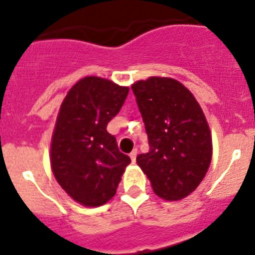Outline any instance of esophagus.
Masks as SVG:
<instances>
[{"label":"esophagus","mask_w":255,"mask_h":255,"mask_svg":"<svg viewBox=\"0 0 255 255\" xmlns=\"http://www.w3.org/2000/svg\"><path fill=\"white\" fill-rule=\"evenodd\" d=\"M136 154H138V149H134L131 153H130V158H131L132 162L136 161Z\"/></svg>","instance_id":"34e87169"}]
</instances>
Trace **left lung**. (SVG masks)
Masks as SVG:
<instances>
[{"mask_svg":"<svg viewBox=\"0 0 255 255\" xmlns=\"http://www.w3.org/2000/svg\"><path fill=\"white\" fill-rule=\"evenodd\" d=\"M148 135L149 152L136 157L153 191L180 200L198 188L212 159V136L199 103L171 78L152 76L131 85Z\"/></svg>","mask_w":255,"mask_h":255,"instance_id":"1","label":"left lung"}]
</instances>
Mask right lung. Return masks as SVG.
I'll return each instance as SVG.
<instances>
[{"label":"right lung","instance_id":"1","mask_svg":"<svg viewBox=\"0 0 255 255\" xmlns=\"http://www.w3.org/2000/svg\"><path fill=\"white\" fill-rule=\"evenodd\" d=\"M128 93V87L87 76L70 89L61 105L52 135L51 167L61 188L85 207L107 203L131 162L106 129Z\"/></svg>","mask_w":255,"mask_h":255}]
</instances>
